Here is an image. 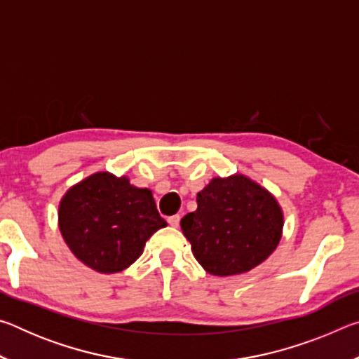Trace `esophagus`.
Here are the masks:
<instances>
[{
    "label": "esophagus",
    "mask_w": 359,
    "mask_h": 359,
    "mask_svg": "<svg viewBox=\"0 0 359 359\" xmlns=\"http://www.w3.org/2000/svg\"><path fill=\"white\" fill-rule=\"evenodd\" d=\"M168 223L171 224L172 228H177V226H179V223H180V215H172V217H169V218H168Z\"/></svg>",
    "instance_id": "34e87169"
}]
</instances>
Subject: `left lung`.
<instances>
[{"mask_svg": "<svg viewBox=\"0 0 359 359\" xmlns=\"http://www.w3.org/2000/svg\"><path fill=\"white\" fill-rule=\"evenodd\" d=\"M198 209L180 220L194 258L212 276L253 269L276 250L283 214L276 198L245 175L212 179Z\"/></svg>", "mask_w": 359, "mask_h": 359, "instance_id": "obj_1", "label": "left lung"}]
</instances>
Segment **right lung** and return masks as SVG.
Returning a JSON list of instances; mask_svg holds the SVG:
<instances>
[{
    "mask_svg": "<svg viewBox=\"0 0 359 359\" xmlns=\"http://www.w3.org/2000/svg\"><path fill=\"white\" fill-rule=\"evenodd\" d=\"M58 223L71 252L102 274L126 269L150 236L166 226L150 190L109 172L72 187L60 203Z\"/></svg>",
    "mask_w": 359,
    "mask_h": 359,
    "instance_id": "add662e5",
    "label": "right lung"
}]
</instances>
